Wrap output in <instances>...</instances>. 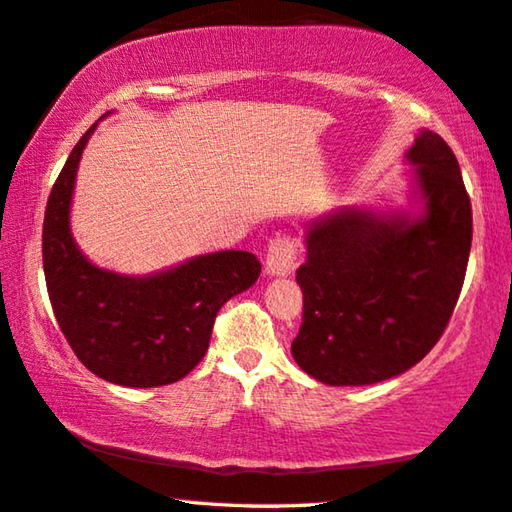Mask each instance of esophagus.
<instances>
[{"label":"esophagus","instance_id":"obj_1","mask_svg":"<svg viewBox=\"0 0 512 512\" xmlns=\"http://www.w3.org/2000/svg\"><path fill=\"white\" fill-rule=\"evenodd\" d=\"M299 264V243L289 234H276L266 250V273L269 276H289Z\"/></svg>","mask_w":512,"mask_h":512}]
</instances>
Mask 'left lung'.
<instances>
[{"label":"left lung","mask_w":512,"mask_h":512,"mask_svg":"<svg viewBox=\"0 0 512 512\" xmlns=\"http://www.w3.org/2000/svg\"><path fill=\"white\" fill-rule=\"evenodd\" d=\"M407 160L416 165L418 216L345 207L305 234L308 259L296 271L303 322L292 356L322 384L398 377L451 322L469 262L471 202L437 133L421 131Z\"/></svg>","instance_id":"left-lung-1"}]
</instances>
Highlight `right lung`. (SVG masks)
<instances>
[{"mask_svg":"<svg viewBox=\"0 0 512 512\" xmlns=\"http://www.w3.org/2000/svg\"><path fill=\"white\" fill-rule=\"evenodd\" d=\"M96 124L80 137L52 186L43 220V271L68 345L89 372L110 384H174L202 361L218 310L255 285L253 253L223 250L154 276L98 269L75 246L68 211L75 174Z\"/></svg>","mask_w":512,"mask_h":512,"instance_id":"add662e5","label":"right lung"}]
</instances>
